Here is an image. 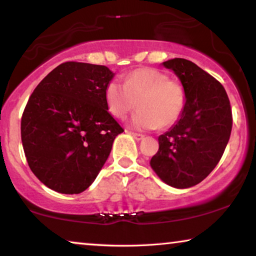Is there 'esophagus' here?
Wrapping results in <instances>:
<instances>
[{
    "instance_id": "34e87169",
    "label": "esophagus",
    "mask_w": 256,
    "mask_h": 256,
    "mask_svg": "<svg viewBox=\"0 0 256 256\" xmlns=\"http://www.w3.org/2000/svg\"><path fill=\"white\" fill-rule=\"evenodd\" d=\"M130 134L134 136V138L138 140V141H140V140H142L143 138H144V135L143 134H140V132H130Z\"/></svg>"
}]
</instances>
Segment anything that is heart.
Wrapping results in <instances>:
<instances>
[{"instance_id":"heart-1","label":"heart","mask_w":256,"mask_h":256,"mask_svg":"<svg viewBox=\"0 0 256 256\" xmlns=\"http://www.w3.org/2000/svg\"><path fill=\"white\" fill-rule=\"evenodd\" d=\"M107 110L114 118L124 120L134 110L132 126L140 129L168 128L180 120L186 104L183 85L155 68H142L129 73L124 85L116 80L104 90Z\"/></svg>"}]
</instances>
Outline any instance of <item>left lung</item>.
Segmentation results:
<instances>
[{
    "label": "left lung",
    "instance_id": "left-lung-1",
    "mask_svg": "<svg viewBox=\"0 0 256 256\" xmlns=\"http://www.w3.org/2000/svg\"><path fill=\"white\" fill-rule=\"evenodd\" d=\"M163 65L180 79L186 104L177 124L158 138L150 166L164 183L186 188L219 163L232 132V110L224 86L194 62L174 58Z\"/></svg>",
    "mask_w": 256,
    "mask_h": 256
}]
</instances>
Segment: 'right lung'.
I'll use <instances>...</instances> for the list:
<instances>
[{"instance_id": "obj_1", "label": "right lung", "mask_w": 256, "mask_h": 256, "mask_svg": "<svg viewBox=\"0 0 256 256\" xmlns=\"http://www.w3.org/2000/svg\"><path fill=\"white\" fill-rule=\"evenodd\" d=\"M113 76L104 65L62 62L28 100L20 121L24 154L34 176L51 190L85 191L124 132L104 99Z\"/></svg>"}]
</instances>
